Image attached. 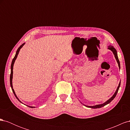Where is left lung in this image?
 I'll return each instance as SVG.
<instances>
[{"instance_id":"8db88e82","label":"left lung","mask_w":130,"mask_h":130,"mask_svg":"<svg viewBox=\"0 0 130 130\" xmlns=\"http://www.w3.org/2000/svg\"><path fill=\"white\" fill-rule=\"evenodd\" d=\"M108 49H109V50H111L112 51V52H113V54L115 55V58H116V60H117V63H118V64L119 68V69H120V62H119V59H118V55H117V50H116V49H115V48H114V47H113V46H112V45H109V46H108ZM120 82H119V86H118V87H117V90H116V92L115 93V94H113V95L111 98H110L109 99H108L107 101H106L105 102V103H104V104H100V105H95V106H86V105H85V106H86V107H89V108H101V107H104V106H105V105H107L108 104L111 103V102L114 99V98H115L116 97V96L117 95V94L118 92V90H119V87H120Z\"/></svg>"}]
</instances>
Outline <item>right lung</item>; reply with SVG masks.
Returning <instances> with one entry per match:
<instances>
[{
	"instance_id": "1",
	"label": "right lung",
	"mask_w": 130,
	"mask_h": 130,
	"mask_svg": "<svg viewBox=\"0 0 130 130\" xmlns=\"http://www.w3.org/2000/svg\"><path fill=\"white\" fill-rule=\"evenodd\" d=\"M24 44H25V43H23V44H22L19 47L18 49H17V52H16V54H15V56H14V58H13L12 61L11 65V74H10V86H11V88H12V92H13V94H14V95H15V98H16L18 100V101H20L21 103H22V102H21L20 100H19L18 98H17V95H16V94H15V92H14V89H13V86H12L13 68V64H14V62H15V60H16V58H17V56H18V53H19V50H20V49L22 48L23 46L24 45ZM29 107H31V108H34V107H32V106H29Z\"/></svg>"
}]
</instances>
